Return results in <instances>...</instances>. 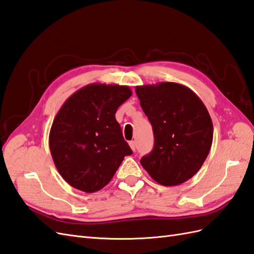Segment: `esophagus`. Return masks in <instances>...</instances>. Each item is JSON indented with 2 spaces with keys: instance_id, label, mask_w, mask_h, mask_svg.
Instances as JSON below:
<instances>
[{
  "instance_id": "esophagus-1",
  "label": "esophagus",
  "mask_w": 254,
  "mask_h": 254,
  "mask_svg": "<svg viewBox=\"0 0 254 254\" xmlns=\"http://www.w3.org/2000/svg\"><path fill=\"white\" fill-rule=\"evenodd\" d=\"M128 145H129V147H131V149L133 150V151H135V149H136V144H135V141L134 140H131L128 143Z\"/></svg>"
}]
</instances>
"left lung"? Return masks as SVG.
<instances>
[{
	"label": "left lung",
	"instance_id": "obj_1",
	"mask_svg": "<svg viewBox=\"0 0 254 254\" xmlns=\"http://www.w3.org/2000/svg\"><path fill=\"white\" fill-rule=\"evenodd\" d=\"M141 109L151 123L154 149L140 159L152 180L176 186L202 167L213 140V125L202 100L175 82L135 87Z\"/></svg>",
	"mask_w": 254,
	"mask_h": 254
}]
</instances>
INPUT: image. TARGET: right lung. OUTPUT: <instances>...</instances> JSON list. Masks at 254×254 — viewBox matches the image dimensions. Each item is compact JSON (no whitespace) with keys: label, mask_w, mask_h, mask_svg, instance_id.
Returning a JSON list of instances; mask_svg holds the SVG:
<instances>
[{"label":"right lung","mask_w":254,"mask_h":254,"mask_svg":"<svg viewBox=\"0 0 254 254\" xmlns=\"http://www.w3.org/2000/svg\"><path fill=\"white\" fill-rule=\"evenodd\" d=\"M131 95L127 85L92 83L64 103L49 144L55 167L70 186L85 192L100 190L132 154L116 120L117 109Z\"/></svg>","instance_id":"1"}]
</instances>
